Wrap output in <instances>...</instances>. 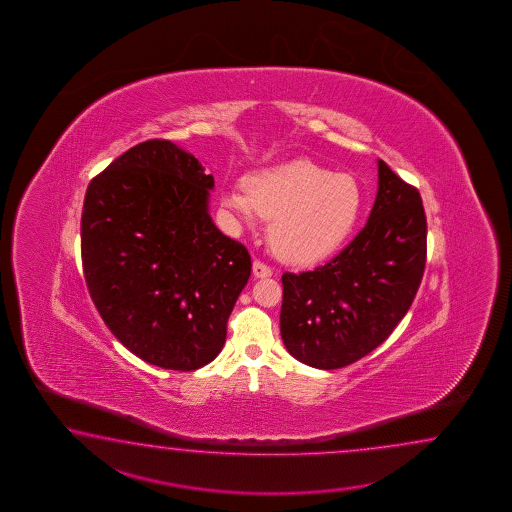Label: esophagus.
<instances>
[{
	"instance_id": "obj_1",
	"label": "esophagus",
	"mask_w": 512,
	"mask_h": 512,
	"mask_svg": "<svg viewBox=\"0 0 512 512\" xmlns=\"http://www.w3.org/2000/svg\"><path fill=\"white\" fill-rule=\"evenodd\" d=\"M252 274H254V278H269L272 274L271 267L256 260L252 263Z\"/></svg>"
}]
</instances>
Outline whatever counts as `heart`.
Instances as JSON below:
<instances>
[{
    "mask_svg": "<svg viewBox=\"0 0 512 512\" xmlns=\"http://www.w3.org/2000/svg\"><path fill=\"white\" fill-rule=\"evenodd\" d=\"M225 205L252 219H272L271 243L283 260L316 263L346 243L359 221L362 188L349 174H333L309 159L265 168L223 196Z\"/></svg>",
    "mask_w": 512,
    "mask_h": 512,
    "instance_id": "heart-1",
    "label": "heart"
}]
</instances>
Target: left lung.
Returning <instances> with one entry per match:
<instances>
[{"instance_id": "1", "label": "left lung", "mask_w": 512, "mask_h": 512, "mask_svg": "<svg viewBox=\"0 0 512 512\" xmlns=\"http://www.w3.org/2000/svg\"><path fill=\"white\" fill-rule=\"evenodd\" d=\"M368 223L315 271L282 276L280 333L294 359L337 370L392 335L423 280L426 218L417 188L384 161Z\"/></svg>"}]
</instances>
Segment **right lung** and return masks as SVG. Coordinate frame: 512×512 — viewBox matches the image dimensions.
Listing matches in <instances>:
<instances>
[{
	"label": "right lung",
	"mask_w": 512,
	"mask_h": 512,
	"mask_svg": "<svg viewBox=\"0 0 512 512\" xmlns=\"http://www.w3.org/2000/svg\"><path fill=\"white\" fill-rule=\"evenodd\" d=\"M214 177L170 141L122 153L87 186V289L124 348L164 370L216 359L251 276L247 249L208 214Z\"/></svg>",
	"instance_id": "right-lung-1"
}]
</instances>
